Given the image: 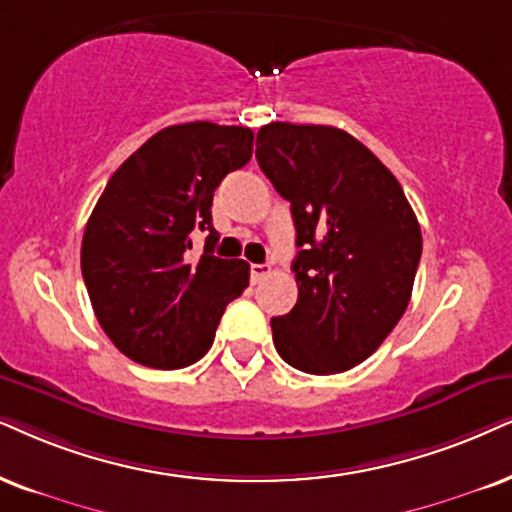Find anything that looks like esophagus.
<instances>
[{
  "instance_id": "34e87169",
  "label": "esophagus",
  "mask_w": 512,
  "mask_h": 512,
  "mask_svg": "<svg viewBox=\"0 0 512 512\" xmlns=\"http://www.w3.org/2000/svg\"><path fill=\"white\" fill-rule=\"evenodd\" d=\"M271 274V267L269 264H252L250 267V278H252V283H260L264 276H269Z\"/></svg>"
}]
</instances>
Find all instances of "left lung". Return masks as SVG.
Returning a JSON list of instances; mask_svg holds the SVG:
<instances>
[{
    "instance_id": "8db88e82",
    "label": "left lung",
    "mask_w": 512,
    "mask_h": 512,
    "mask_svg": "<svg viewBox=\"0 0 512 512\" xmlns=\"http://www.w3.org/2000/svg\"><path fill=\"white\" fill-rule=\"evenodd\" d=\"M257 163L290 203L297 302L271 319L276 352L297 371L331 375L366 361L409 307L423 252L397 177L328 125L271 122Z\"/></svg>"
}]
</instances>
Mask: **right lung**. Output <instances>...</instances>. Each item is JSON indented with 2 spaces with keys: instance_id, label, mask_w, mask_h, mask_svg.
I'll list each match as a JSON object with an SVG mask.
<instances>
[{
  "instance_id": "obj_1",
  "label": "right lung",
  "mask_w": 512,
  "mask_h": 512,
  "mask_svg": "<svg viewBox=\"0 0 512 512\" xmlns=\"http://www.w3.org/2000/svg\"><path fill=\"white\" fill-rule=\"evenodd\" d=\"M252 129L186 122L153 134L122 163L89 217L82 276L103 333L125 357L184 368L208 354L250 264L212 255V196L252 158ZM209 234L193 258L190 236Z\"/></svg>"
}]
</instances>
